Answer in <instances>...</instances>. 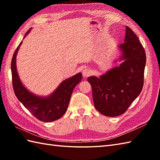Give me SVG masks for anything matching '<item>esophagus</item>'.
Returning <instances> with one entry per match:
<instances>
[{"mask_svg": "<svg viewBox=\"0 0 160 160\" xmlns=\"http://www.w3.org/2000/svg\"><path fill=\"white\" fill-rule=\"evenodd\" d=\"M91 70L89 69H88V68H86V69H84L82 71V76L84 78H87V77H89L90 75H91Z\"/></svg>", "mask_w": 160, "mask_h": 160, "instance_id": "34e87169", "label": "esophagus"}]
</instances>
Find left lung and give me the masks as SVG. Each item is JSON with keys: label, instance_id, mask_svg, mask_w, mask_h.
Instances as JSON below:
<instances>
[{"label": "left lung", "instance_id": "1", "mask_svg": "<svg viewBox=\"0 0 160 160\" xmlns=\"http://www.w3.org/2000/svg\"><path fill=\"white\" fill-rule=\"evenodd\" d=\"M119 47L123 51L121 59L124 60L120 67L100 78L91 76L87 79L92 87L95 107L108 117L125 113L144 85L145 50L136 34L127 26L124 42Z\"/></svg>", "mask_w": 160, "mask_h": 160}]
</instances>
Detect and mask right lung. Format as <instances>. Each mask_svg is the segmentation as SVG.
<instances>
[{
  "mask_svg": "<svg viewBox=\"0 0 160 160\" xmlns=\"http://www.w3.org/2000/svg\"><path fill=\"white\" fill-rule=\"evenodd\" d=\"M29 31L30 29L24 38ZM21 43L22 42H20L13 53L11 62L12 86L16 96L38 120L45 122L58 120L67 110L73 89L82 80V74L79 73L64 80L57 88L55 92L48 98H43L34 96L22 86L16 71V57Z\"/></svg>",
  "mask_w": 160,
  "mask_h": 160,
  "instance_id": "add662e5",
  "label": "right lung"
}]
</instances>
